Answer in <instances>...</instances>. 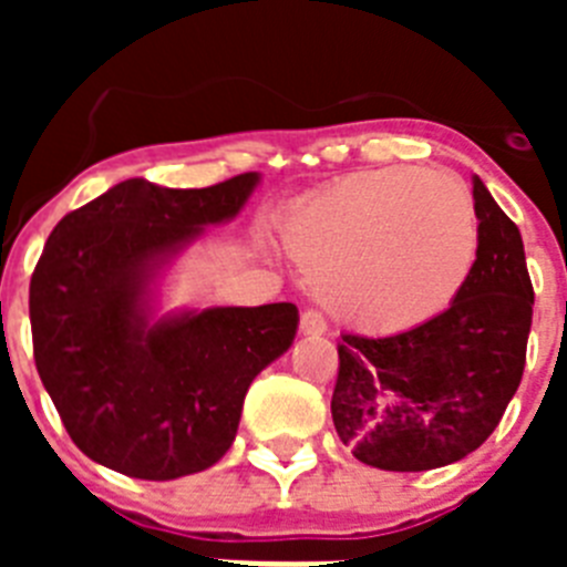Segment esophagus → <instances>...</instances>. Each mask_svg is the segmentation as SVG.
Returning a JSON list of instances; mask_svg holds the SVG:
<instances>
[{"instance_id": "obj_1", "label": "esophagus", "mask_w": 567, "mask_h": 567, "mask_svg": "<svg viewBox=\"0 0 567 567\" xmlns=\"http://www.w3.org/2000/svg\"><path fill=\"white\" fill-rule=\"evenodd\" d=\"M300 334H307V338L327 334V320L320 318L318 312H312V309H307V312L300 315Z\"/></svg>"}]
</instances>
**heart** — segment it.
I'll use <instances>...</instances> for the list:
<instances>
[{"label":"heart","mask_w":567,"mask_h":567,"mask_svg":"<svg viewBox=\"0 0 567 567\" xmlns=\"http://www.w3.org/2000/svg\"><path fill=\"white\" fill-rule=\"evenodd\" d=\"M284 244L334 318L392 334L457 300L477 264L480 221L457 175L363 169L300 204Z\"/></svg>","instance_id":"1"}]
</instances>
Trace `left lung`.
Masks as SVG:
<instances>
[{
    "label": "left lung",
    "mask_w": 567,
    "mask_h": 567,
    "mask_svg": "<svg viewBox=\"0 0 567 567\" xmlns=\"http://www.w3.org/2000/svg\"><path fill=\"white\" fill-rule=\"evenodd\" d=\"M480 252L452 307L389 338L343 334L332 420L360 463L429 471L477 452L525 369L534 289L523 235L477 175Z\"/></svg>",
    "instance_id": "1"
}]
</instances>
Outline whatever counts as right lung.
I'll list each match as a JSON object with an SVG mask.
<instances>
[{
    "label": "right lung",
    "instance_id": "right-lung-1",
    "mask_svg": "<svg viewBox=\"0 0 567 567\" xmlns=\"http://www.w3.org/2000/svg\"><path fill=\"white\" fill-rule=\"evenodd\" d=\"M258 184V173L204 189L127 178L50 233L30 278L33 358L93 463L138 480L209 468L233 445L249 383L292 346L295 303L158 315L169 264L233 221Z\"/></svg>",
    "mask_w": 567,
    "mask_h": 567
}]
</instances>
